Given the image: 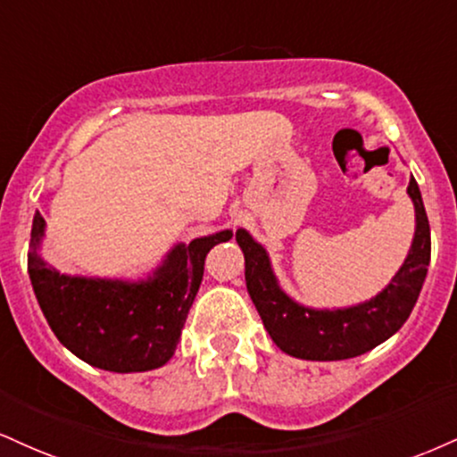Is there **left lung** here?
Listing matches in <instances>:
<instances>
[{"label":"left lung","mask_w":457,"mask_h":457,"mask_svg":"<svg viewBox=\"0 0 457 457\" xmlns=\"http://www.w3.org/2000/svg\"><path fill=\"white\" fill-rule=\"evenodd\" d=\"M406 194L415 206V234L406 260L375 298L343 309H312L295 302L278 283L268 251L246 229L236 232L245 253L246 291L283 353L311 361L349 360L386 343L404 326L430 266V223L413 174Z\"/></svg>","instance_id":"8db88e82"}]
</instances>
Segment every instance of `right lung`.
<instances>
[{"mask_svg": "<svg viewBox=\"0 0 457 457\" xmlns=\"http://www.w3.org/2000/svg\"><path fill=\"white\" fill-rule=\"evenodd\" d=\"M46 221L31 225L27 272L48 326L65 349L110 372H146L168 364L180 340L214 245L232 229L179 243L142 278L62 274L42 257Z\"/></svg>", "mask_w": 457, "mask_h": 457, "instance_id": "obj_1", "label": "right lung"}]
</instances>
